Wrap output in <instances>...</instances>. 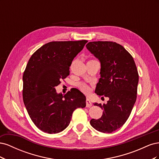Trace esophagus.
Segmentation results:
<instances>
[{"instance_id":"esophagus-1","label":"esophagus","mask_w":159,"mask_h":159,"mask_svg":"<svg viewBox=\"0 0 159 159\" xmlns=\"http://www.w3.org/2000/svg\"><path fill=\"white\" fill-rule=\"evenodd\" d=\"M85 102H86V107H90L92 106V103H91L89 99H88V98L86 99Z\"/></svg>"}]
</instances>
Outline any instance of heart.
Segmentation results:
<instances>
[{
    "mask_svg": "<svg viewBox=\"0 0 159 159\" xmlns=\"http://www.w3.org/2000/svg\"><path fill=\"white\" fill-rule=\"evenodd\" d=\"M77 86H78V88L81 91H83L84 93H88L90 89L89 85L88 84H86L84 82H80L78 84H77Z\"/></svg>",
    "mask_w": 159,
    "mask_h": 159,
    "instance_id": "obj_1",
    "label": "heart"
}]
</instances>
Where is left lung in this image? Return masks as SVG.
Here are the masks:
<instances>
[{
	"instance_id": "obj_1",
	"label": "left lung",
	"mask_w": 159,
	"mask_h": 159,
	"mask_svg": "<svg viewBox=\"0 0 159 159\" xmlns=\"http://www.w3.org/2000/svg\"><path fill=\"white\" fill-rule=\"evenodd\" d=\"M86 47L101 62V78L95 92L109 98L106 104L94 103L103 112L90 124L100 132L111 133L122 127L131 113L137 99L138 71L133 56L116 42H90Z\"/></svg>"
}]
</instances>
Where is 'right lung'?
Instances as JSON below:
<instances>
[{"instance_id": "right-lung-1", "label": "right lung", "mask_w": 159, "mask_h": 159, "mask_svg": "<svg viewBox=\"0 0 159 159\" xmlns=\"http://www.w3.org/2000/svg\"><path fill=\"white\" fill-rule=\"evenodd\" d=\"M88 40L50 42L30 57L23 74V102L35 125L47 133H57L69 125L74 111L85 107L78 89L63 95L55 87L70 75V66Z\"/></svg>"}]
</instances>
